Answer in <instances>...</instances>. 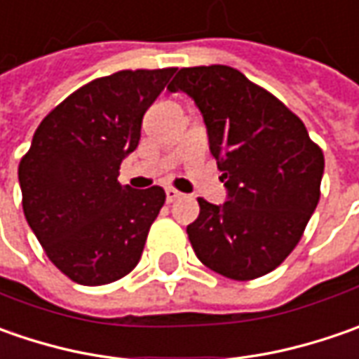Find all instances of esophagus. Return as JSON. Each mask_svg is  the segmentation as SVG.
Masks as SVG:
<instances>
[{
  "instance_id": "1",
  "label": "esophagus",
  "mask_w": 359,
  "mask_h": 359,
  "mask_svg": "<svg viewBox=\"0 0 359 359\" xmlns=\"http://www.w3.org/2000/svg\"><path fill=\"white\" fill-rule=\"evenodd\" d=\"M182 196H184V194H182V191H177V189H173V187H168V189H165V200H168V203L177 201Z\"/></svg>"
}]
</instances>
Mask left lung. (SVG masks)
Segmentation results:
<instances>
[{
  "mask_svg": "<svg viewBox=\"0 0 359 359\" xmlns=\"http://www.w3.org/2000/svg\"><path fill=\"white\" fill-rule=\"evenodd\" d=\"M200 107L228 201L200 198L187 226L205 268L248 282L294 252L320 201L324 154L304 121L264 88L228 65L182 67L168 86Z\"/></svg>",
  "mask_w": 359,
  "mask_h": 359,
  "instance_id": "1",
  "label": "left lung"
}]
</instances>
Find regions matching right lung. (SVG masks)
Instances as JSON below:
<instances>
[{"label":"right lung","instance_id":"1","mask_svg":"<svg viewBox=\"0 0 359 359\" xmlns=\"http://www.w3.org/2000/svg\"><path fill=\"white\" fill-rule=\"evenodd\" d=\"M175 67L97 77L53 107L20 161L23 214L51 264L81 285L128 276L165 201L159 186L131 189L119 165Z\"/></svg>","mask_w":359,"mask_h":359}]
</instances>
